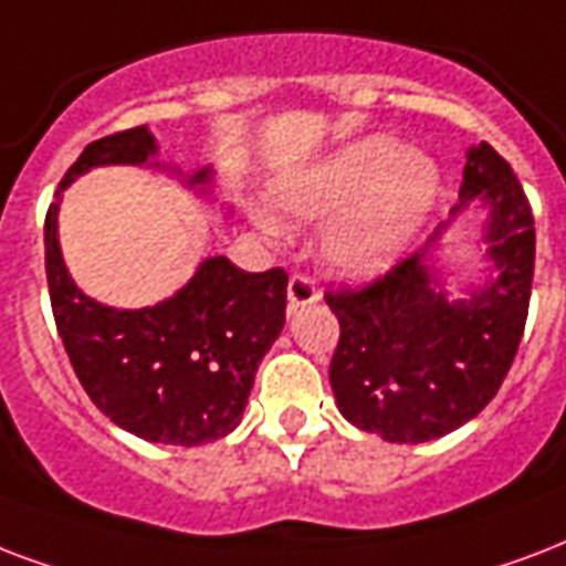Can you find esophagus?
Wrapping results in <instances>:
<instances>
[{"label":"esophagus","instance_id":"esophagus-1","mask_svg":"<svg viewBox=\"0 0 566 566\" xmlns=\"http://www.w3.org/2000/svg\"><path fill=\"white\" fill-rule=\"evenodd\" d=\"M317 300H321V291L308 275H291V282H287V305L291 308H302V305H312Z\"/></svg>","mask_w":566,"mask_h":566}]
</instances>
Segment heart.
Wrapping results in <instances>:
<instances>
[{"label": "heart", "instance_id": "obj_1", "mask_svg": "<svg viewBox=\"0 0 566 566\" xmlns=\"http://www.w3.org/2000/svg\"><path fill=\"white\" fill-rule=\"evenodd\" d=\"M439 168L386 133L340 145L312 166L279 180L275 201L296 222L332 219L323 254L332 270L368 279L407 252L437 205ZM258 226L279 234L270 210L254 213Z\"/></svg>", "mask_w": 566, "mask_h": 566}]
</instances>
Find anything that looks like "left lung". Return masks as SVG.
I'll use <instances>...</instances> for the list:
<instances>
[{
    "label": "left lung",
    "instance_id": "1",
    "mask_svg": "<svg viewBox=\"0 0 566 566\" xmlns=\"http://www.w3.org/2000/svg\"><path fill=\"white\" fill-rule=\"evenodd\" d=\"M472 200L484 203L494 275L448 297L432 254ZM534 279V216L513 168L486 142L465 154L460 201L424 249L361 291L326 293L340 323L329 382L340 416L418 446L472 421L511 370Z\"/></svg>",
    "mask_w": 566,
    "mask_h": 566
}]
</instances>
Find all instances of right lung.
<instances>
[{
    "instance_id": "right-lung-1",
    "label": "right lung",
    "mask_w": 566,
    "mask_h": 566,
    "mask_svg": "<svg viewBox=\"0 0 566 566\" xmlns=\"http://www.w3.org/2000/svg\"><path fill=\"white\" fill-rule=\"evenodd\" d=\"M157 154L148 127L103 136L82 150L46 210V284L64 350L94 407L133 437L196 448L240 424L258 365L282 335L287 275L279 266L243 273L222 254H210L157 305L112 308L82 293L59 245L62 192L101 166L168 168ZM168 171L196 196L216 201L210 166L189 178L178 168Z\"/></svg>"
}]
</instances>
